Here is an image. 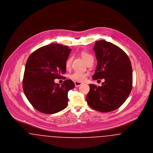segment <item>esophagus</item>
Instances as JSON below:
<instances>
[{
	"label": "esophagus",
	"instance_id": "34e87169",
	"mask_svg": "<svg viewBox=\"0 0 153 153\" xmlns=\"http://www.w3.org/2000/svg\"><path fill=\"white\" fill-rule=\"evenodd\" d=\"M74 85H75L76 87H79L80 85H83V83L79 82H74Z\"/></svg>",
	"mask_w": 153,
	"mask_h": 153
}]
</instances>
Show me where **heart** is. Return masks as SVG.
Segmentation results:
<instances>
[{"label": "heart", "instance_id": "heart-1", "mask_svg": "<svg viewBox=\"0 0 153 153\" xmlns=\"http://www.w3.org/2000/svg\"><path fill=\"white\" fill-rule=\"evenodd\" d=\"M82 57H83V59H84V60L85 62H87L90 59L93 58L91 54L85 53V52L82 53ZM72 60H73V58L71 57H68V59L66 60V61L65 62V68L67 70H69L70 68H71ZM87 76V74L85 73L76 71L72 73L71 74H70L69 76V77L73 81L80 82L85 81Z\"/></svg>", "mask_w": 153, "mask_h": 153}]
</instances>
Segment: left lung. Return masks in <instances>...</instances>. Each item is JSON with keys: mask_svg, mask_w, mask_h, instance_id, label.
Returning <instances> with one entry per match:
<instances>
[{"mask_svg": "<svg viewBox=\"0 0 153 153\" xmlns=\"http://www.w3.org/2000/svg\"><path fill=\"white\" fill-rule=\"evenodd\" d=\"M94 51L97 65L92 78L104 79L102 86L89 85L86 99L93 109L103 113L114 111L125 102L133 85L130 59L117 46L105 40L96 42Z\"/></svg>", "mask_w": 153, "mask_h": 153, "instance_id": "left-lung-1", "label": "left lung"}]
</instances>
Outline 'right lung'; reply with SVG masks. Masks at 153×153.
Returning <instances> with one entry per match:
<instances>
[{
	"label": "right lung",
	"instance_id": "right-lung-1",
	"mask_svg": "<svg viewBox=\"0 0 153 153\" xmlns=\"http://www.w3.org/2000/svg\"><path fill=\"white\" fill-rule=\"evenodd\" d=\"M71 49L53 43L33 51L27 59L23 79V89L30 104L39 111L54 114L68 104V91L74 88L71 80L61 85L54 82L66 73L65 62Z\"/></svg>",
	"mask_w": 153,
	"mask_h": 153
}]
</instances>
